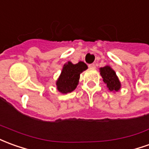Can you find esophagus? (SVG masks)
Instances as JSON below:
<instances>
[{
	"label": "esophagus",
	"mask_w": 149,
	"mask_h": 149,
	"mask_svg": "<svg viewBox=\"0 0 149 149\" xmlns=\"http://www.w3.org/2000/svg\"><path fill=\"white\" fill-rule=\"evenodd\" d=\"M89 68L91 69H95L96 68V64H89Z\"/></svg>",
	"instance_id": "obj_1"
}]
</instances>
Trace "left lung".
<instances>
[{"label": "left lung", "instance_id": "obj_1", "mask_svg": "<svg viewBox=\"0 0 149 149\" xmlns=\"http://www.w3.org/2000/svg\"><path fill=\"white\" fill-rule=\"evenodd\" d=\"M100 74L103 78V81L107 84V87L111 91H118L120 89V81L115 72L109 66L101 68Z\"/></svg>", "mask_w": 149, "mask_h": 149}]
</instances>
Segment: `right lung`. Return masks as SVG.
I'll return each instance as SVG.
<instances>
[{
    "instance_id": "1",
    "label": "right lung",
    "mask_w": 149,
    "mask_h": 149,
    "mask_svg": "<svg viewBox=\"0 0 149 149\" xmlns=\"http://www.w3.org/2000/svg\"><path fill=\"white\" fill-rule=\"evenodd\" d=\"M87 68V65L81 61L76 64L68 62V64H64L61 75L56 81L57 89L62 93L73 91L78 85L80 74Z\"/></svg>"
}]
</instances>
